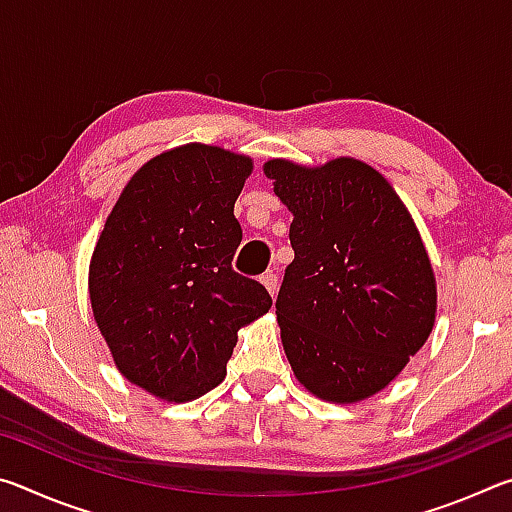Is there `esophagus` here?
<instances>
[{
	"instance_id": "1",
	"label": "esophagus",
	"mask_w": 512,
	"mask_h": 512,
	"mask_svg": "<svg viewBox=\"0 0 512 512\" xmlns=\"http://www.w3.org/2000/svg\"><path fill=\"white\" fill-rule=\"evenodd\" d=\"M277 282H280V280H277V273H273V271H266L262 275V284L268 289L271 296H275V293H277Z\"/></svg>"
}]
</instances>
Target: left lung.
Wrapping results in <instances>:
<instances>
[{"mask_svg":"<svg viewBox=\"0 0 512 512\" xmlns=\"http://www.w3.org/2000/svg\"><path fill=\"white\" fill-rule=\"evenodd\" d=\"M264 173L289 207L296 257L275 300L282 345L302 386L352 404L400 375L436 318V280L391 183L352 158Z\"/></svg>","mask_w":512,"mask_h":512,"instance_id":"8db88e82","label":"left lung"}]
</instances>
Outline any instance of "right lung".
Returning <instances> with one entry per match:
<instances>
[{"label": "right lung", "instance_id": "1", "mask_svg": "<svg viewBox=\"0 0 512 512\" xmlns=\"http://www.w3.org/2000/svg\"><path fill=\"white\" fill-rule=\"evenodd\" d=\"M250 169V158L219 146L160 153L121 192L94 248V320L121 375L160 400L219 386L239 327L273 305L232 268L235 201Z\"/></svg>", "mask_w": 512, "mask_h": 512}]
</instances>
